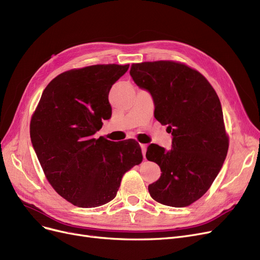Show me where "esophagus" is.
Wrapping results in <instances>:
<instances>
[{"label":"esophagus","mask_w":260,"mask_h":260,"mask_svg":"<svg viewBox=\"0 0 260 260\" xmlns=\"http://www.w3.org/2000/svg\"><path fill=\"white\" fill-rule=\"evenodd\" d=\"M140 148H141V152H142V155H143V157H146L147 146H146V145H140Z\"/></svg>","instance_id":"34e87169"}]
</instances>
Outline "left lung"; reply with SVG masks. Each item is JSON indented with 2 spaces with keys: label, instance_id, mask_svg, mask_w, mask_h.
<instances>
[{
  "label": "left lung",
  "instance_id": "1",
  "mask_svg": "<svg viewBox=\"0 0 260 260\" xmlns=\"http://www.w3.org/2000/svg\"><path fill=\"white\" fill-rule=\"evenodd\" d=\"M129 74L148 91L154 117L171 133V149L151 143L147 158L161 175L149 185L151 197L170 207L195 203L213 183L228 151L222 105L212 85L199 72L172 62L133 64Z\"/></svg>",
  "mask_w": 260,
  "mask_h": 260
}]
</instances>
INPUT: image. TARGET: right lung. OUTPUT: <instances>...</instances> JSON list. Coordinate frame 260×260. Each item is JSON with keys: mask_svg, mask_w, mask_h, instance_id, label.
<instances>
[{"mask_svg": "<svg viewBox=\"0 0 260 260\" xmlns=\"http://www.w3.org/2000/svg\"><path fill=\"white\" fill-rule=\"evenodd\" d=\"M129 65H93L65 72L46 86L31 120V141L47 180L80 208L112 200L123 175L142 160L135 140L100 137L111 117L108 94Z\"/></svg>", "mask_w": 260, "mask_h": 260, "instance_id": "add662e5", "label": "right lung"}]
</instances>
